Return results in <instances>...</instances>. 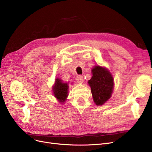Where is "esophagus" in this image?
<instances>
[{
	"mask_svg": "<svg viewBox=\"0 0 152 152\" xmlns=\"http://www.w3.org/2000/svg\"><path fill=\"white\" fill-rule=\"evenodd\" d=\"M76 81L77 83H80V84H82L83 83V76H78L77 77H76Z\"/></svg>",
	"mask_w": 152,
	"mask_h": 152,
	"instance_id": "34e87169",
	"label": "esophagus"
}]
</instances>
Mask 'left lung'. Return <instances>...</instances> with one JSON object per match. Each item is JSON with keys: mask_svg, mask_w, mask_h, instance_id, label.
<instances>
[{"mask_svg": "<svg viewBox=\"0 0 152 152\" xmlns=\"http://www.w3.org/2000/svg\"><path fill=\"white\" fill-rule=\"evenodd\" d=\"M92 76L88 84L91 88L94 102L102 105L111 97L114 88L113 77L104 67L95 66L92 69Z\"/></svg>", "mask_w": 152, "mask_h": 152, "instance_id": "left-lung-1", "label": "left lung"}]
</instances>
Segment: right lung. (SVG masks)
<instances>
[{"instance_id": "obj_1", "label": "right lung", "mask_w": 152, "mask_h": 152, "mask_svg": "<svg viewBox=\"0 0 152 152\" xmlns=\"http://www.w3.org/2000/svg\"><path fill=\"white\" fill-rule=\"evenodd\" d=\"M53 92L58 102L63 103L68 97V85L67 83H63L61 79L57 78L55 79V84L53 86Z\"/></svg>"}]
</instances>
